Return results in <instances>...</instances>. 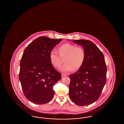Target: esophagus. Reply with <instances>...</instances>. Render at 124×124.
<instances>
[{"label":"esophagus","mask_w":124,"mask_h":124,"mask_svg":"<svg viewBox=\"0 0 124 124\" xmlns=\"http://www.w3.org/2000/svg\"><path fill=\"white\" fill-rule=\"evenodd\" d=\"M61 76H62V77H64V76H66V74H65V73H62L61 74Z\"/></svg>","instance_id":"obj_1"}]
</instances>
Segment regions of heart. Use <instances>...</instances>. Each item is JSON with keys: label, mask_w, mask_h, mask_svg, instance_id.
Instances as JSON below:
<instances>
[{"label": "heart", "mask_w": 124, "mask_h": 124, "mask_svg": "<svg viewBox=\"0 0 124 124\" xmlns=\"http://www.w3.org/2000/svg\"><path fill=\"white\" fill-rule=\"evenodd\" d=\"M59 55L54 50H52L49 55L51 63L53 66L59 68L63 63L62 58H65V64L60 68L63 72H69L73 69L76 71L82 66L85 55L82 47L78 46L69 43H64L58 47Z\"/></svg>", "instance_id": "b5f03b06"}]
</instances>
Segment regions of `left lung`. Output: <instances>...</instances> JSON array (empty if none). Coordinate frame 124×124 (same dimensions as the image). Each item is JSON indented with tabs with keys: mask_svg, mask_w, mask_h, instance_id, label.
<instances>
[{
	"mask_svg": "<svg viewBox=\"0 0 124 124\" xmlns=\"http://www.w3.org/2000/svg\"><path fill=\"white\" fill-rule=\"evenodd\" d=\"M73 42L82 46L85 57L82 67L69 76V95L78 106H87L100 97L106 83L107 67L103 54L93 42L85 39Z\"/></svg>",
	"mask_w": 124,
	"mask_h": 124,
	"instance_id": "1",
	"label": "left lung"
}]
</instances>
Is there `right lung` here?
<instances>
[{
	"mask_svg": "<svg viewBox=\"0 0 124 124\" xmlns=\"http://www.w3.org/2000/svg\"><path fill=\"white\" fill-rule=\"evenodd\" d=\"M62 39L41 36L25 48L20 63L19 79L26 98L42 105L52 100L53 86L61 78L50 62V52Z\"/></svg>",
	"mask_w": 124,
	"mask_h": 124,
	"instance_id": "right-lung-1",
	"label": "right lung"
}]
</instances>
